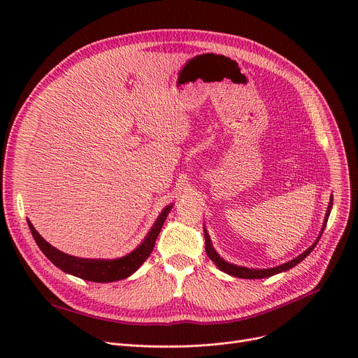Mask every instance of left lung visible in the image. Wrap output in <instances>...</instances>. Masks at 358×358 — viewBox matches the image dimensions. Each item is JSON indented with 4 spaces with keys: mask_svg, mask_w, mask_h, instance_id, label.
Segmentation results:
<instances>
[{
    "mask_svg": "<svg viewBox=\"0 0 358 358\" xmlns=\"http://www.w3.org/2000/svg\"><path fill=\"white\" fill-rule=\"evenodd\" d=\"M329 200H331V201H329L328 210H327V215H325L324 227H322V231H321V234H319L317 239L312 243V245H310L303 254H300L299 257L293 258V259L289 261V262H285V264H281V266H278V267L257 270V268H247V267H241V266H234V264H231V262H228V261H224L223 258H220V255L215 251V248H213V245H212L210 236H209L208 231L204 229V241H206V242H204V247H206V254H208V257L219 267V270H222L223 273H227V274H229V275L239 277V278H250V280H251V278H252V280H254V278H266V277L278 274V273H281V271H287V270L293 268L294 266H297L300 261H303V259L313 251V248L316 247L317 241L321 239V235H322V232H324V229H325V227H327V222H328V217H329V213H331V209H332V201H334L332 196H331Z\"/></svg>",
    "mask_w": 358,
    "mask_h": 358,
    "instance_id": "obj_1",
    "label": "left lung"
}]
</instances>
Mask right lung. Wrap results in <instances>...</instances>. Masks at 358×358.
I'll list each match as a JSON object with an SVG mask.
<instances>
[{"mask_svg": "<svg viewBox=\"0 0 358 358\" xmlns=\"http://www.w3.org/2000/svg\"><path fill=\"white\" fill-rule=\"evenodd\" d=\"M173 209V204L165 206V209L158 216L154 227L150 228L146 238L141 245L131 251L130 254L116 258V259H88V258H80L73 257L69 254H65L59 250L52 247L49 242H46L37 231L33 228L30 220H27L30 232L39 245L41 251L53 262V264L61 268L64 273L72 274L75 277H80L87 281H94V283H110V281H117L134 274L142 264L145 259L152 252L155 247V241L162 229V224Z\"/></svg>", "mask_w": 358, "mask_h": 358, "instance_id": "right-lung-1", "label": "right lung"}]
</instances>
